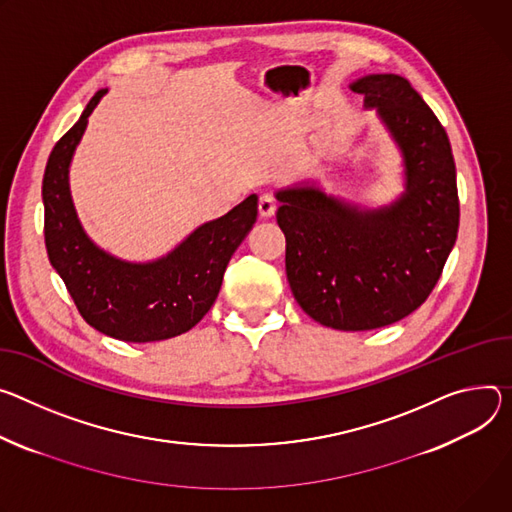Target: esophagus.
Instances as JSON below:
<instances>
[{
	"mask_svg": "<svg viewBox=\"0 0 512 512\" xmlns=\"http://www.w3.org/2000/svg\"><path fill=\"white\" fill-rule=\"evenodd\" d=\"M275 208H277V202H275V198H273L271 194H263V196L259 198V214H261L263 218L273 216V214H275Z\"/></svg>",
	"mask_w": 512,
	"mask_h": 512,
	"instance_id": "1",
	"label": "esophagus"
}]
</instances>
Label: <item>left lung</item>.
<instances>
[{"instance_id": "1", "label": "left lung", "mask_w": 512, "mask_h": 512, "mask_svg": "<svg viewBox=\"0 0 512 512\" xmlns=\"http://www.w3.org/2000/svg\"><path fill=\"white\" fill-rule=\"evenodd\" d=\"M378 108L404 155L406 194L382 210H357L314 188L277 192L286 273L300 308L337 331L402 320L439 282L455 245L459 198L445 128L400 75L351 85Z\"/></svg>"}]
</instances>
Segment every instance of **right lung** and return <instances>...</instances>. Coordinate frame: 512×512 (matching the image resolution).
<instances>
[{"mask_svg":"<svg viewBox=\"0 0 512 512\" xmlns=\"http://www.w3.org/2000/svg\"><path fill=\"white\" fill-rule=\"evenodd\" d=\"M106 89L51 151L42 179L46 253L83 316L96 331L151 343L177 337L212 308L226 265L257 220V196L206 222L173 253L153 263H126L100 251L83 232L69 194V163Z\"/></svg>","mask_w":512,"mask_h":512,"instance_id":"right-lung-1","label":"right lung"}]
</instances>
